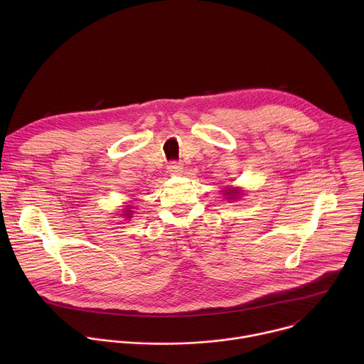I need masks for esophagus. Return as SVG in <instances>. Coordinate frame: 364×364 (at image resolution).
<instances>
[{"label":"esophagus","mask_w":364,"mask_h":364,"mask_svg":"<svg viewBox=\"0 0 364 364\" xmlns=\"http://www.w3.org/2000/svg\"><path fill=\"white\" fill-rule=\"evenodd\" d=\"M167 170L170 171V174L178 176V174L183 171V164H181V163H177V161H171V163H168Z\"/></svg>","instance_id":"34e87169"}]
</instances>
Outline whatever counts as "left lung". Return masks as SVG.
<instances>
[{
    "mask_svg": "<svg viewBox=\"0 0 364 364\" xmlns=\"http://www.w3.org/2000/svg\"><path fill=\"white\" fill-rule=\"evenodd\" d=\"M236 194H237L236 190H229V191H226V196H229L228 198H233V197H236Z\"/></svg>",
    "mask_w": 364,
    "mask_h": 364,
    "instance_id": "8db88e82",
    "label": "left lung"
}]
</instances>
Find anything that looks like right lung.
<instances>
[{
  "mask_svg": "<svg viewBox=\"0 0 364 364\" xmlns=\"http://www.w3.org/2000/svg\"><path fill=\"white\" fill-rule=\"evenodd\" d=\"M125 216H128V215H125Z\"/></svg>",
  "mask_w": 364,
  "mask_h": 364,
  "instance_id": "right-lung-1",
  "label": "right lung"
}]
</instances>
